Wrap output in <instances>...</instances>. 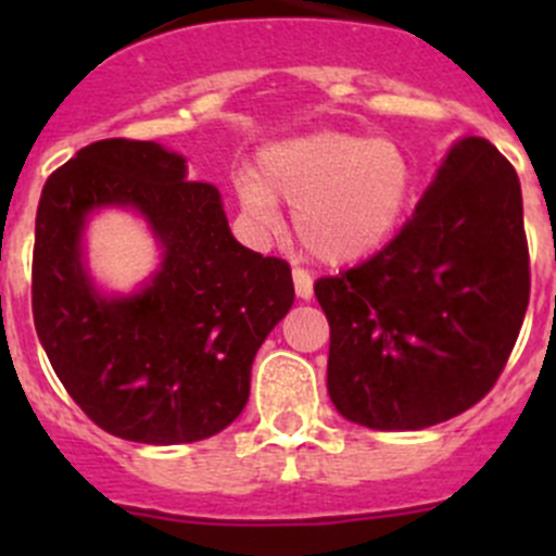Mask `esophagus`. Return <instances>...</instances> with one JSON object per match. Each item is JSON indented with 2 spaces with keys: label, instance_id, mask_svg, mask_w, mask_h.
<instances>
[{
  "label": "esophagus",
  "instance_id": "obj_1",
  "mask_svg": "<svg viewBox=\"0 0 556 556\" xmlns=\"http://www.w3.org/2000/svg\"><path fill=\"white\" fill-rule=\"evenodd\" d=\"M293 282H295V295L304 301H309L314 295V282L312 274L306 268H293Z\"/></svg>",
  "mask_w": 556,
  "mask_h": 556
}]
</instances>
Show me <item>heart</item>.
I'll return each instance as SVG.
<instances>
[{
  "label": "heart",
  "instance_id": "b5f03b06",
  "mask_svg": "<svg viewBox=\"0 0 556 556\" xmlns=\"http://www.w3.org/2000/svg\"><path fill=\"white\" fill-rule=\"evenodd\" d=\"M412 190L401 144L336 128L268 144L255 174L237 179L239 204L257 228L277 226V199L295 204V239L323 263L361 261L387 242Z\"/></svg>",
  "mask_w": 556,
  "mask_h": 556
}]
</instances>
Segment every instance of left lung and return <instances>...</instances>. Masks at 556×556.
I'll return each mask as SVG.
<instances>
[{
  "instance_id": "1",
  "label": "left lung",
  "mask_w": 556,
  "mask_h": 556,
  "mask_svg": "<svg viewBox=\"0 0 556 556\" xmlns=\"http://www.w3.org/2000/svg\"><path fill=\"white\" fill-rule=\"evenodd\" d=\"M341 417L422 430L497 382L530 301L519 177L481 137L457 142L417 212L368 261L314 282Z\"/></svg>"
}]
</instances>
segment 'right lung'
<instances>
[{
	"label": "right lung",
	"instance_id": "1",
	"mask_svg": "<svg viewBox=\"0 0 556 556\" xmlns=\"http://www.w3.org/2000/svg\"><path fill=\"white\" fill-rule=\"evenodd\" d=\"M134 205L165 247L142 294L106 302L79 261L87 212ZM282 257L231 237L215 185L185 179L155 142L102 139L45 182L31 255V312L55 377L88 419L139 444L210 439L242 414L257 346L293 306Z\"/></svg>",
	"mask_w": 556,
	"mask_h": 556
}]
</instances>
